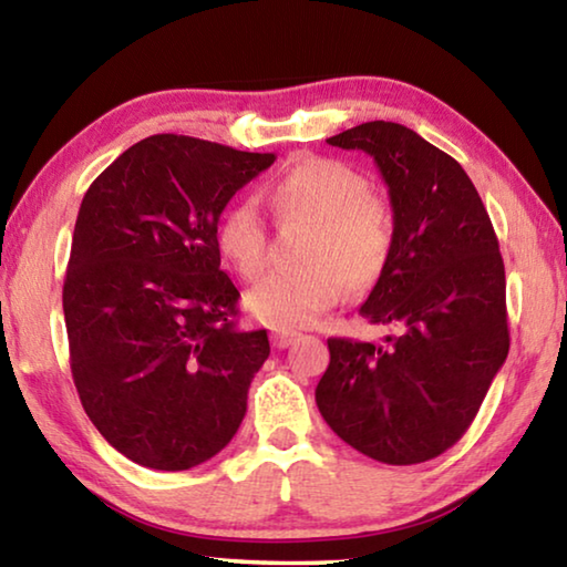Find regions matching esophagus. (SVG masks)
Returning <instances> with one entry per match:
<instances>
[{
	"mask_svg": "<svg viewBox=\"0 0 567 567\" xmlns=\"http://www.w3.org/2000/svg\"><path fill=\"white\" fill-rule=\"evenodd\" d=\"M297 338H300V332H295V330H277V332H272V344H275V348L285 350V348H290V344Z\"/></svg>",
	"mask_w": 567,
	"mask_h": 567,
	"instance_id": "esophagus-1",
	"label": "esophagus"
}]
</instances>
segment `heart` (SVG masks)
Returning <instances> with one entry per match:
<instances>
[{"label":"heart","instance_id":"b5f03b06","mask_svg":"<svg viewBox=\"0 0 567 567\" xmlns=\"http://www.w3.org/2000/svg\"><path fill=\"white\" fill-rule=\"evenodd\" d=\"M277 219L310 223L300 247V270L277 272L247 292V307L270 328H307L344 292L368 290L390 262L395 217L385 199L370 195L368 177L348 162L302 157L267 185ZM219 252L245 280L267 267V227L252 199H235L217 219Z\"/></svg>","mask_w":567,"mask_h":567}]
</instances>
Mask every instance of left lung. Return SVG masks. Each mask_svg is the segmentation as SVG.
Wrapping results in <instances>:
<instances>
[{"instance_id":"8db88e82","label":"left lung","mask_w":567,"mask_h":567,"mask_svg":"<svg viewBox=\"0 0 567 567\" xmlns=\"http://www.w3.org/2000/svg\"><path fill=\"white\" fill-rule=\"evenodd\" d=\"M328 145L368 152L388 185L395 247L360 315L400 334L330 338L315 400L362 455L425 463L465 435L511 350L501 247L465 169L417 132L378 120Z\"/></svg>"}]
</instances>
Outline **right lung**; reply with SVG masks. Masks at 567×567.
I'll use <instances>...</instances> for the list:
<instances>
[{
    "label": "right lung",
    "instance_id": "add662e5",
    "mask_svg": "<svg viewBox=\"0 0 567 567\" xmlns=\"http://www.w3.org/2000/svg\"><path fill=\"white\" fill-rule=\"evenodd\" d=\"M275 162L185 134H152L82 199L62 307L82 408L102 437L152 470H189L235 437L270 354L237 328L217 219Z\"/></svg>",
    "mask_w": 567,
    "mask_h": 567
}]
</instances>
